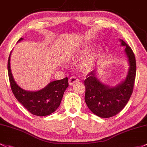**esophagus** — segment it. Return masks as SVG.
Listing matches in <instances>:
<instances>
[{"mask_svg":"<svg viewBox=\"0 0 147 147\" xmlns=\"http://www.w3.org/2000/svg\"><path fill=\"white\" fill-rule=\"evenodd\" d=\"M79 81H80V80H79V79L78 78H76V77H70L69 79V85H72V84H75V82H78Z\"/></svg>","mask_w":147,"mask_h":147,"instance_id":"esophagus-1","label":"esophagus"}]
</instances>
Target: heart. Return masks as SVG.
Segmentation results:
<instances>
[{
	"label": "heart",
	"mask_w": 147,
	"mask_h": 147,
	"mask_svg": "<svg viewBox=\"0 0 147 147\" xmlns=\"http://www.w3.org/2000/svg\"><path fill=\"white\" fill-rule=\"evenodd\" d=\"M89 51V48H84L82 50L80 51L78 53H77L76 56L77 57H81L82 55H85ZM100 54V51H96L93 52L89 55L88 56H86L82 61L80 63V68L83 71H89L92 69V65L94 64V62L95 61V60L96 59L97 57L98 56V55Z\"/></svg>",
	"instance_id": "b5f03b06"
}]
</instances>
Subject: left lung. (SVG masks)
Here are the masks:
<instances>
[{
	"instance_id": "left-lung-1",
	"label": "left lung",
	"mask_w": 147,
	"mask_h": 147,
	"mask_svg": "<svg viewBox=\"0 0 147 147\" xmlns=\"http://www.w3.org/2000/svg\"><path fill=\"white\" fill-rule=\"evenodd\" d=\"M125 52L129 63V69L125 80L114 87L104 85L98 80L96 71H92L84 80V100L88 108L97 116L110 118L117 115L124 109L132 95L136 77V60L132 49L124 41Z\"/></svg>"
}]
</instances>
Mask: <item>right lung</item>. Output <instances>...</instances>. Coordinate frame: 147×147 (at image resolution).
Instances as JSON below:
<instances>
[{
    "instance_id": "right-lung-1",
    "label": "right lung",
    "mask_w": 147,
    "mask_h": 147,
    "mask_svg": "<svg viewBox=\"0 0 147 147\" xmlns=\"http://www.w3.org/2000/svg\"><path fill=\"white\" fill-rule=\"evenodd\" d=\"M20 38L19 41H21ZM10 54L7 62V70L12 92L18 101L33 115L46 116L53 113L61 104L63 94L68 86V78L49 83L46 87L37 92H28L20 87L12 77L10 69Z\"/></svg>"
}]
</instances>
